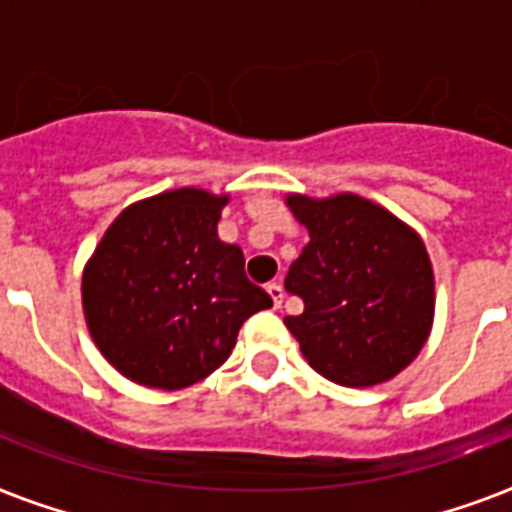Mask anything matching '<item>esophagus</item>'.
Segmentation results:
<instances>
[{
  "mask_svg": "<svg viewBox=\"0 0 512 512\" xmlns=\"http://www.w3.org/2000/svg\"><path fill=\"white\" fill-rule=\"evenodd\" d=\"M268 295L273 300V308H281V303H284V287L273 281V284H268Z\"/></svg>",
  "mask_w": 512,
  "mask_h": 512,
  "instance_id": "obj_1",
  "label": "esophagus"
}]
</instances>
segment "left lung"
Instances as JSON below:
<instances>
[{
    "label": "left lung",
    "mask_w": 512,
    "mask_h": 512,
    "mask_svg": "<svg viewBox=\"0 0 512 512\" xmlns=\"http://www.w3.org/2000/svg\"><path fill=\"white\" fill-rule=\"evenodd\" d=\"M311 241L289 265L303 313L284 324L308 364L345 388L390 380L425 345L433 324V271L420 236L388 209L340 193L289 196Z\"/></svg>",
    "instance_id": "obj_1"
}]
</instances>
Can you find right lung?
Here are the masks:
<instances>
[{
	"instance_id": "obj_1",
	"label": "right lung",
	"mask_w": 512,
	"mask_h": 512,
	"mask_svg": "<svg viewBox=\"0 0 512 512\" xmlns=\"http://www.w3.org/2000/svg\"><path fill=\"white\" fill-rule=\"evenodd\" d=\"M225 196L177 188L116 217L84 268L87 327L100 353L148 388L180 390L231 356L241 324L271 308L236 244L217 239Z\"/></svg>"
}]
</instances>
